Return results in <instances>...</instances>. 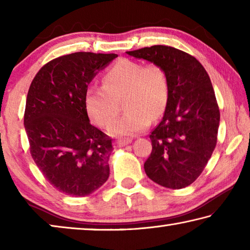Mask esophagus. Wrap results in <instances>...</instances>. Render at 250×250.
Returning <instances> with one entry per match:
<instances>
[{
	"mask_svg": "<svg viewBox=\"0 0 250 250\" xmlns=\"http://www.w3.org/2000/svg\"><path fill=\"white\" fill-rule=\"evenodd\" d=\"M131 141H132V139H130V138L118 139V140H116L115 142H113V146H124L129 145Z\"/></svg>",
	"mask_w": 250,
	"mask_h": 250,
	"instance_id": "esophagus-1",
	"label": "esophagus"
}]
</instances>
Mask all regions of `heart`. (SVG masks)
<instances>
[{"mask_svg": "<svg viewBox=\"0 0 250 250\" xmlns=\"http://www.w3.org/2000/svg\"><path fill=\"white\" fill-rule=\"evenodd\" d=\"M103 86H91L84 94V108L92 124L105 128L119 113H125L109 126L112 135H131L145 130L151 119L166 111L170 99V78L155 62L119 59L104 71Z\"/></svg>", "mask_w": 250, "mask_h": 250, "instance_id": "obj_1", "label": "heart"}]
</instances>
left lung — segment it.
<instances>
[{
    "label": "left lung",
    "instance_id": "left-lung-1",
    "mask_svg": "<svg viewBox=\"0 0 250 250\" xmlns=\"http://www.w3.org/2000/svg\"><path fill=\"white\" fill-rule=\"evenodd\" d=\"M126 54L161 65L170 78L167 107L150 134L146 175L164 188H186L201 175L217 143L221 115L209 76L195 57L171 46Z\"/></svg>",
    "mask_w": 250,
    "mask_h": 250
}]
</instances>
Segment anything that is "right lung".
<instances>
[{"instance_id": "obj_1", "label": "right lung", "mask_w": 250, "mask_h": 250, "mask_svg": "<svg viewBox=\"0 0 250 250\" xmlns=\"http://www.w3.org/2000/svg\"><path fill=\"white\" fill-rule=\"evenodd\" d=\"M117 54L78 52L57 57L39 70L24 112L29 152L59 192L86 196L109 177L112 139L91 125L84 94L97 71Z\"/></svg>"}]
</instances>
